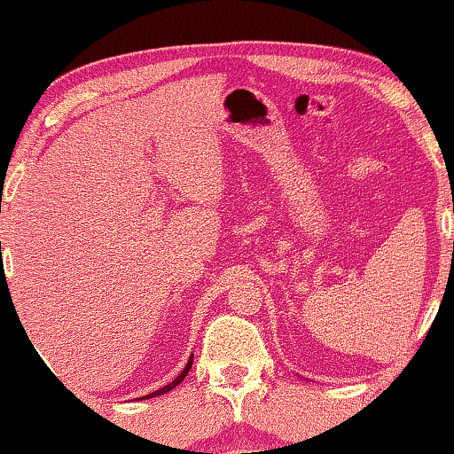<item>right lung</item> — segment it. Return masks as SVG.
<instances>
[{
  "mask_svg": "<svg viewBox=\"0 0 454 454\" xmlns=\"http://www.w3.org/2000/svg\"><path fill=\"white\" fill-rule=\"evenodd\" d=\"M192 361H194V356L188 357V364H186V367L183 369V373H180V375L175 379V381H170L168 385H164L162 389L154 391V393H151V395H145V397H141V401H143V399H153V397H156V395H164V393H168V391L175 389V387H176V385H180V383H183V379L188 375V371H191V367H192Z\"/></svg>",
  "mask_w": 454,
  "mask_h": 454,
  "instance_id": "add662e5",
  "label": "right lung"
}]
</instances>
